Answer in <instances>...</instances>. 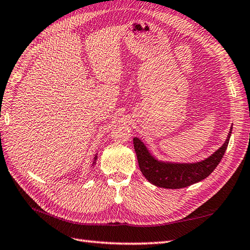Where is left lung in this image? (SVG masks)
<instances>
[{
	"mask_svg": "<svg viewBox=\"0 0 250 250\" xmlns=\"http://www.w3.org/2000/svg\"><path fill=\"white\" fill-rule=\"evenodd\" d=\"M232 127L224 146L212 156L195 164H171L155 159L146 146L138 138H134V146L139 168L146 179L155 186L179 189L190 186L208 177L217 167L228 147Z\"/></svg>",
	"mask_w": 250,
	"mask_h": 250,
	"instance_id": "left-lung-1",
	"label": "left lung"
}]
</instances>
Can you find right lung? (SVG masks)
<instances>
[{
  "label": "right lung",
  "instance_id": "right-lung-1",
  "mask_svg": "<svg viewBox=\"0 0 250 250\" xmlns=\"http://www.w3.org/2000/svg\"><path fill=\"white\" fill-rule=\"evenodd\" d=\"M95 160H96V157H95Z\"/></svg>",
  "mask_w": 250,
  "mask_h": 250
}]
</instances>
